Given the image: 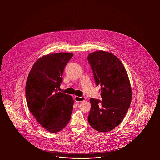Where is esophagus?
Segmentation results:
<instances>
[{
	"instance_id": "esophagus-1",
	"label": "esophagus",
	"mask_w": 160,
	"mask_h": 160,
	"mask_svg": "<svg viewBox=\"0 0 160 160\" xmlns=\"http://www.w3.org/2000/svg\"><path fill=\"white\" fill-rule=\"evenodd\" d=\"M86 100V98L84 97H78V96H75L74 97V100L77 102H80L84 101Z\"/></svg>"
}]
</instances>
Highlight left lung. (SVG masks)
Masks as SVG:
<instances>
[{
    "label": "left lung",
    "mask_w": 160,
    "mask_h": 160,
    "mask_svg": "<svg viewBox=\"0 0 160 160\" xmlns=\"http://www.w3.org/2000/svg\"><path fill=\"white\" fill-rule=\"evenodd\" d=\"M97 86H100L102 101L90 98L88 121L98 132H107L123 120L131 102L132 91L126 70L113 54L96 51L89 54Z\"/></svg>",
    "instance_id": "1"
}]
</instances>
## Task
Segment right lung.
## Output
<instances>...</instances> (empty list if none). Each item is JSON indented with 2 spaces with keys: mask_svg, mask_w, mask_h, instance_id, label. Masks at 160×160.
Here are the masks:
<instances>
[{
  "mask_svg": "<svg viewBox=\"0 0 160 160\" xmlns=\"http://www.w3.org/2000/svg\"><path fill=\"white\" fill-rule=\"evenodd\" d=\"M72 56L71 53L44 55L34 63L28 76L25 93L28 108L38 123L52 133L62 130L71 118L74 100L58 91Z\"/></svg>",
  "mask_w": 160,
  "mask_h": 160,
  "instance_id": "1",
  "label": "right lung"
}]
</instances>
